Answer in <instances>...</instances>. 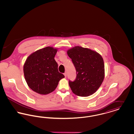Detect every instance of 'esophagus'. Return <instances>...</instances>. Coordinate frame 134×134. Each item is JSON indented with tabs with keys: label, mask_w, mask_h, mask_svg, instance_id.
<instances>
[{
	"label": "esophagus",
	"mask_w": 134,
	"mask_h": 134,
	"mask_svg": "<svg viewBox=\"0 0 134 134\" xmlns=\"http://www.w3.org/2000/svg\"><path fill=\"white\" fill-rule=\"evenodd\" d=\"M64 76H65V77L66 78V76H67V73H66V72H65V73H64Z\"/></svg>",
	"instance_id": "1"
}]
</instances>
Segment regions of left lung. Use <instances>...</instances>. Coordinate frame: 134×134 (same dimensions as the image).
Wrapping results in <instances>:
<instances>
[{"label": "left lung", "instance_id": "8db88e82", "mask_svg": "<svg viewBox=\"0 0 134 134\" xmlns=\"http://www.w3.org/2000/svg\"><path fill=\"white\" fill-rule=\"evenodd\" d=\"M76 70L74 81H69L73 93L86 97L94 93L104 78V64L102 56L89 48L75 46L67 51Z\"/></svg>", "mask_w": 134, "mask_h": 134}]
</instances>
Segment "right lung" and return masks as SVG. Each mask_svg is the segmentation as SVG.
<instances>
[{
  "mask_svg": "<svg viewBox=\"0 0 134 134\" xmlns=\"http://www.w3.org/2000/svg\"><path fill=\"white\" fill-rule=\"evenodd\" d=\"M57 48L47 47L32 53L24 65V73L29 87L38 94L46 95L54 91L65 77L58 71L54 57Z\"/></svg>",
  "mask_w": 134,
  "mask_h": 134,
  "instance_id": "add662e5",
  "label": "right lung"
}]
</instances>
